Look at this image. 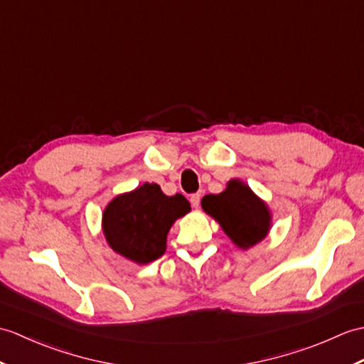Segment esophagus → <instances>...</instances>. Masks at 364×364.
<instances>
[{
    "label": "esophagus",
    "mask_w": 364,
    "mask_h": 364,
    "mask_svg": "<svg viewBox=\"0 0 364 364\" xmlns=\"http://www.w3.org/2000/svg\"><path fill=\"white\" fill-rule=\"evenodd\" d=\"M200 200H201V196H200V193H192V196H191V203H192V206H193V208H198V205H200Z\"/></svg>",
    "instance_id": "esophagus-1"
}]
</instances>
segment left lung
Segmentation results:
<instances>
[{
  "label": "left lung",
  "mask_w": 364,
  "mask_h": 364,
  "mask_svg": "<svg viewBox=\"0 0 364 364\" xmlns=\"http://www.w3.org/2000/svg\"><path fill=\"white\" fill-rule=\"evenodd\" d=\"M201 208L220 223L237 247L247 250L265 237L269 230V217L265 203L259 200L247 184L239 180L228 183L218 196H205Z\"/></svg>",
  "instance_id": "8db88e82"
}]
</instances>
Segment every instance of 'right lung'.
Returning a JSON list of instances; mask_svg holds the SVG:
<instances>
[{
  "mask_svg": "<svg viewBox=\"0 0 364 364\" xmlns=\"http://www.w3.org/2000/svg\"><path fill=\"white\" fill-rule=\"evenodd\" d=\"M191 210L181 193L167 197L155 183L116 197L104 210V234L109 247L136 264L161 257L171 226Z\"/></svg>",
  "mask_w": 364,
  "mask_h": 364,
  "instance_id": "obj_1",
  "label": "right lung"
}]
</instances>
